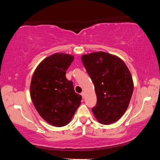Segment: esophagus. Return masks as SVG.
Returning a JSON list of instances; mask_svg holds the SVG:
<instances>
[{"mask_svg":"<svg viewBox=\"0 0 160 160\" xmlns=\"http://www.w3.org/2000/svg\"><path fill=\"white\" fill-rule=\"evenodd\" d=\"M80 94H81V95H82V98H84V97H85V92H82V93H81Z\"/></svg>","mask_w":160,"mask_h":160,"instance_id":"34e87169","label":"esophagus"}]
</instances>
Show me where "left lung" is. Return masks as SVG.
I'll return each instance as SVG.
<instances>
[{
    "label": "left lung",
    "mask_w": 160,
    "mask_h": 160,
    "mask_svg": "<svg viewBox=\"0 0 160 160\" xmlns=\"http://www.w3.org/2000/svg\"><path fill=\"white\" fill-rule=\"evenodd\" d=\"M81 60L94 85V117L104 125L115 123L131 101L134 88L131 72L122 59L103 51L84 54Z\"/></svg>",
    "instance_id": "left-lung-1"
}]
</instances>
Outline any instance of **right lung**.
Wrapping results in <instances>:
<instances>
[{"label":"right lung","mask_w":160,"mask_h":160,"mask_svg":"<svg viewBox=\"0 0 160 160\" xmlns=\"http://www.w3.org/2000/svg\"><path fill=\"white\" fill-rule=\"evenodd\" d=\"M74 60L70 54L56 53L44 58L35 69L30 83V97L40 116L51 125L68 124L81 104L66 70Z\"/></svg>","instance_id":"right-lung-1"}]
</instances>
